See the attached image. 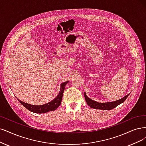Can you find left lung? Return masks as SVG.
<instances>
[{
    "label": "left lung",
    "instance_id": "1",
    "mask_svg": "<svg viewBox=\"0 0 146 146\" xmlns=\"http://www.w3.org/2000/svg\"><path fill=\"white\" fill-rule=\"evenodd\" d=\"M129 94H130V93L127 94L125 97H123V98L119 100H117L116 101L111 102H105V103H99V102H98L90 99L89 98H88V96H87L85 93H84V96H85V101L87 102V105L89 106H90L91 108L96 109V110H111L113 108H115L118 105L123 103V102H125V100L127 99V98L129 96Z\"/></svg>",
    "mask_w": 146,
    "mask_h": 146
}]
</instances>
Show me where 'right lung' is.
Instances as JSON below:
<instances>
[{"mask_svg": "<svg viewBox=\"0 0 146 146\" xmlns=\"http://www.w3.org/2000/svg\"><path fill=\"white\" fill-rule=\"evenodd\" d=\"M68 82V81H67L61 84L60 91H59L57 96L55 99H53L52 101L49 102L47 104L41 105H34L25 103L24 102L21 101L18 99L17 100L19 101V102L21 105L26 108V109H28L29 111L31 112L37 113V114H42V113H46L49 111H55L61 104V100L62 99L64 88Z\"/></svg>", "mask_w": 146, "mask_h": 146, "instance_id": "add662e5", "label": "right lung"}]
</instances>
